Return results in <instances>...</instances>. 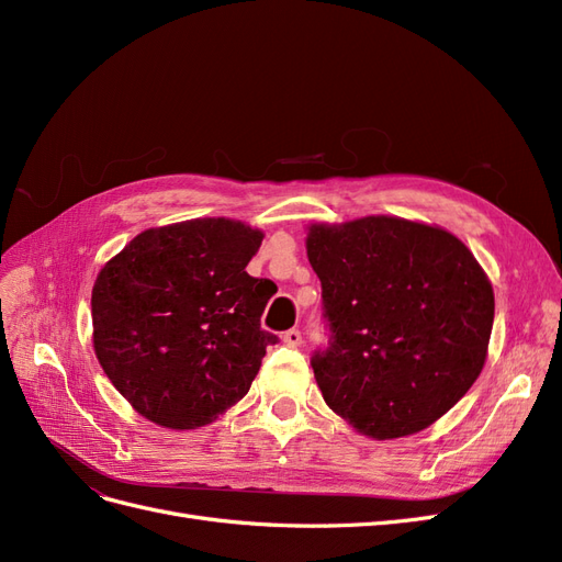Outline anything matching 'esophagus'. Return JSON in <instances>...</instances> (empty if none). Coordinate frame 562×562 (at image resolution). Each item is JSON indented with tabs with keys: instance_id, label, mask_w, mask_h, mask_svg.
<instances>
[{
	"instance_id": "34e87169",
	"label": "esophagus",
	"mask_w": 562,
	"mask_h": 562,
	"mask_svg": "<svg viewBox=\"0 0 562 562\" xmlns=\"http://www.w3.org/2000/svg\"><path fill=\"white\" fill-rule=\"evenodd\" d=\"M283 342H285L288 347H300V345H302V333H300L297 328L285 330V333H283Z\"/></svg>"
}]
</instances>
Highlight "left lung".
<instances>
[{"label": "left lung", "instance_id": "obj_1", "mask_svg": "<svg viewBox=\"0 0 562 562\" xmlns=\"http://www.w3.org/2000/svg\"><path fill=\"white\" fill-rule=\"evenodd\" d=\"M328 347L312 353L323 401L372 438L427 429L481 375L495 295L446 229L372 215L307 236Z\"/></svg>", "mask_w": 562, "mask_h": 562}]
</instances>
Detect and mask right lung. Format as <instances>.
<instances>
[{"label": "right lung", "instance_id": "1", "mask_svg": "<svg viewBox=\"0 0 562 562\" xmlns=\"http://www.w3.org/2000/svg\"><path fill=\"white\" fill-rule=\"evenodd\" d=\"M262 232L225 217L147 229L100 269L93 347L135 411L196 429L241 401L279 337L260 326L274 281L246 265Z\"/></svg>", "mask_w": 562, "mask_h": 562}]
</instances>
